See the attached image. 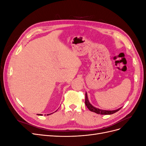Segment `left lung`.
<instances>
[{"mask_svg": "<svg viewBox=\"0 0 146 146\" xmlns=\"http://www.w3.org/2000/svg\"><path fill=\"white\" fill-rule=\"evenodd\" d=\"M85 105L87 107V108L89 109L91 111L94 112L97 114H104V115H107V114H112L115 113L116 112L118 111L119 110H120L121 108H119L117 110H100L99 108H97L94 107H93L89 102V100H88V96H87V93L86 92L85 94Z\"/></svg>", "mask_w": 146, "mask_h": 146, "instance_id": "1", "label": "left lung"}]
</instances>
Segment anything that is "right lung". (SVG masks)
<instances>
[{"instance_id": "1", "label": "right lung", "mask_w": 146, "mask_h": 146, "mask_svg": "<svg viewBox=\"0 0 146 146\" xmlns=\"http://www.w3.org/2000/svg\"><path fill=\"white\" fill-rule=\"evenodd\" d=\"M39 115H41V114H39ZM48 115H49V114H48Z\"/></svg>"}]
</instances>
